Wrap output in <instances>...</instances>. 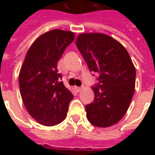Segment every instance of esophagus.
<instances>
[{
	"label": "esophagus",
	"instance_id": "esophagus-1",
	"mask_svg": "<svg viewBox=\"0 0 155 155\" xmlns=\"http://www.w3.org/2000/svg\"><path fill=\"white\" fill-rule=\"evenodd\" d=\"M75 90H76V91H77L78 92H80V91H81V90H82V87H76V88H75Z\"/></svg>",
	"mask_w": 155,
	"mask_h": 155
}]
</instances>
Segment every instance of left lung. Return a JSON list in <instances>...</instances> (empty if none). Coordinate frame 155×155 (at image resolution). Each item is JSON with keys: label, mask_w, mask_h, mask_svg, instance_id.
<instances>
[{"label": "left lung", "mask_w": 155, "mask_h": 155, "mask_svg": "<svg viewBox=\"0 0 155 155\" xmlns=\"http://www.w3.org/2000/svg\"><path fill=\"white\" fill-rule=\"evenodd\" d=\"M75 44L90 71L100 74L92 87L94 101L85 105L88 120L101 128L115 124L134 93L136 71L130 54L119 41L101 33H81Z\"/></svg>", "instance_id": "1"}]
</instances>
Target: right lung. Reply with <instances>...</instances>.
Returning <instances> with one entry per match:
<instances>
[{
    "instance_id": "obj_1",
    "label": "right lung",
    "mask_w": 155,
    "mask_h": 155,
    "mask_svg": "<svg viewBox=\"0 0 155 155\" xmlns=\"http://www.w3.org/2000/svg\"><path fill=\"white\" fill-rule=\"evenodd\" d=\"M71 31L54 29L36 39L26 53L19 74L22 101L30 115L45 126L61 123L73 94L58 73L57 64L74 41Z\"/></svg>"
}]
</instances>
